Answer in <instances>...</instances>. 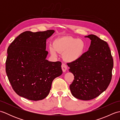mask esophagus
<instances>
[{
	"mask_svg": "<svg viewBox=\"0 0 120 120\" xmlns=\"http://www.w3.org/2000/svg\"><path fill=\"white\" fill-rule=\"evenodd\" d=\"M61 68H62V70L63 72H65L67 70V66L65 64H64V63H62V65H61Z\"/></svg>",
	"mask_w": 120,
	"mask_h": 120,
	"instance_id": "34e87169",
	"label": "esophagus"
}]
</instances>
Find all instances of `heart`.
Masks as SVG:
<instances>
[{
    "instance_id": "obj_1",
    "label": "heart",
    "mask_w": 120,
    "mask_h": 120,
    "mask_svg": "<svg viewBox=\"0 0 120 120\" xmlns=\"http://www.w3.org/2000/svg\"><path fill=\"white\" fill-rule=\"evenodd\" d=\"M86 49L83 40L70 37H62L56 39L53 45L49 46L50 54L57 57L58 53H62V57L68 62L76 61L82 57Z\"/></svg>"
}]
</instances>
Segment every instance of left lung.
Here are the masks:
<instances>
[{
	"mask_svg": "<svg viewBox=\"0 0 120 120\" xmlns=\"http://www.w3.org/2000/svg\"><path fill=\"white\" fill-rule=\"evenodd\" d=\"M87 52L79 59L68 63V70L74 76L70 88L76 98L88 101L96 98L105 91L112 77L113 60L106 42L94 34Z\"/></svg>",
	"mask_w": 120,
	"mask_h": 120,
	"instance_id": "obj_1",
	"label": "left lung"
}]
</instances>
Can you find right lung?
<instances>
[{
	"label": "right lung",
	"instance_id": "add662e5",
	"mask_svg": "<svg viewBox=\"0 0 120 120\" xmlns=\"http://www.w3.org/2000/svg\"><path fill=\"white\" fill-rule=\"evenodd\" d=\"M55 31L20 34L9 45L6 62V73L14 91L31 101L45 98L53 80L62 74L61 62L46 59V40Z\"/></svg>",
	"mask_w": 120,
	"mask_h": 120
}]
</instances>
